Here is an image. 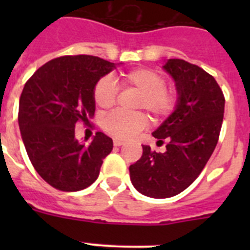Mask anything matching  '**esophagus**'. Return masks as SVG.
Returning <instances> with one entry per match:
<instances>
[{"instance_id":"obj_1","label":"esophagus","mask_w":250,"mask_h":250,"mask_svg":"<svg viewBox=\"0 0 250 250\" xmlns=\"http://www.w3.org/2000/svg\"><path fill=\"white\" fill-rule=\"evenodd\" d=\"M124 145V141L118 140V139H114V146H121Z\"/></svg>"}]
</instances>
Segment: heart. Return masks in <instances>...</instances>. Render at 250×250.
<instances>
[{
	"label": "heart",
	"mask_w": 250,
	"mask_h": 250,
	"mask_svg": "<svg viewBox=\"0 0 250 250\" xmlns=\"http://www.w3.org/2000/svg\"><path fill=\"white\" fill-rule=\"evenodd\" d=\"M120 83L126 89L140 92L135 109L146 110L154 119H165L174 111L178 96L167 86L165 77L149 67L130 70L120 76ZM118 98V87L109 77H100L92 89V99L101 109H109ZM146 116L140 112L129 114L120 110L107 114L101 120V126L116 139L127 140L146 126Z\"/></svg>",
	"instance_id": "heart-1"
}]
</instances>
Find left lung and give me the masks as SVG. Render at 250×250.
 <instances>
[{"instance_id": "left-lung-1", "label": "left lung", "mask_w": 250, "mask_h": 250, "mask_svg": "<svg viewBox=\"0 0 250 250\" xmlns=\"http://www.w3.org/2000/svg\"><path fill=\"white\" fill-rule=\"evenodd\" d=\"M164 70L175 81L178 104L152 136L167 141V151L143 145L141 158L129 167L136 190L155 199L182 193L199 176L218 144L225 104L215 79L199 66L170 59Z\"/></svg>"}]
</instances>
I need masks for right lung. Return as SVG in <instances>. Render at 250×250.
<instances>
[{"label": "right lung", "instance_id": "1", "mask_svg": "<svg viewBox=\"0 0 250 250\" xmlns=\"http://www.w3.org/2000/svg\"><path fill=\"white\" fill-rule=\"evenodd\" d=\"M114 68L115 63L96 56H61L41 66L25 83L19 107L22 140L35 170L55 189L90 187L111 152V138L98 131L85 144L75 138V125L94 116L95 83Z\"/></svg>", "mask_w": 250, "mask_h": 250}]
</instances>
